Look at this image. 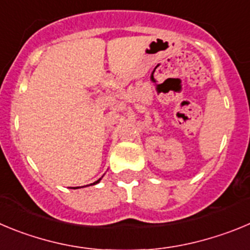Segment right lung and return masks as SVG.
I'll use <instances>...</instances> for the list:
<instances>
[{"instance_id":"right-lung-1","label":"right lung","mask_w":250,"mask_h":250,"mask_svg":"<svg viewBox=\"0 0 250 250\" xmlns=\"http://www.w3.org/2000/svg\"><path fill=\"white\" fill-rule=\"evenodd\" d=\"M100 180H102V178H99V180H98V181H95V182H94V183H91V185H97V183H99V182H100Z\"/></svg>"}]
</instances>
